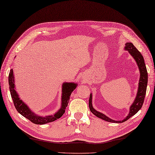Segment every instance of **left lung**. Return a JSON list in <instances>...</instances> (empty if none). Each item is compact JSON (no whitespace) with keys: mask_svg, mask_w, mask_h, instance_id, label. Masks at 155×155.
Wrapping results in <instances>:
<instances>
[{"mask_svg":"<svg viewBox=\"0 0 155 155\" xmlns=\"http://www.w3.org/2000/svg\"><path fill=\"white\" fill-rule=\"evenodd\" d=\"M125 50L128 51V52L130 54V55L134 58V59L137 62V64L138 65L140 72V78L139 81V87L137 91L136 98L132 103L131 106L130 107V110L128 115L123 119L122 121H115V120L111 119L110 118L107 117L106 115H105L103 113L100 112L97 110H96L92 106V94L90 93V99H89V107L90 111L94 114L96 117L100 118L104 121L111 122V123H123L129 119L131 117L133 116L135 114H137V112L141 108L142 105L143 104L145 96H146L147 84H148V72H147V69L145 64V61L143 59V56L140 51L135 48L133 44L132 43H126L125 46Z\"/></svg>","mask_w":155,"mask_h":155,"instance_id":"1","label":"left lung"}]
</instances>
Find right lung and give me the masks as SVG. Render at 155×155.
<instances>
[{
  "label": "right lung",
  "instance_id": "add662e5",
  "mask_svg": "<svg viewBox=\"0 0 155 155\" xmlns=\"http://www.w3.org/2000/svg\"><path fill=\"white\" fill-rule=\"evenodd\" d=\"M9 85L10 94L13 100L14 106L18 112L23 115L24 117L27 118L29 121L35 124L43 125L48 123L54 121L55 120L59 119L63 116L65 113L66 107L68 106L69 100H70V95L72 92L75 90L77 86V83H64L62 85V95H61V108L58 110L54 115H49V116L42 117L34 114V113L29 109L27 104L22 101L18 93L15 90V83H14V75L13 70L11 69L9 74Z\"/></svg>",
  "mask_w": 155,
  "mask_h": 155
}]
</instances>
